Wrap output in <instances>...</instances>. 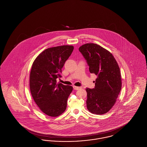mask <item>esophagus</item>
Instances as JSON below:
<instances>
[{
  "mask_svg": "<svg viewBox=\"0 0 147 147\" xmlns=\"http://www.w3.org/2000/svg\"><path fill=\"white\" fill-rule=\"evenodd\" d=\"M73 88L76 90H79V89H81L80 87H78V86H73Z\"/></svg>",
  "mask_w": 147,
  "mask_h": 147,
  "instance_id": "34e87169",
  "label": "esophagus"
}]
</instances>
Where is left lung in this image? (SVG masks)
Masks as SVG:
<instances>
[{
	"label": "left lung",
	"instance_id": "1",
	"mask_svg": "<svg viewBox=\"0 0 147 147\" xmlns=\"http://www.w3.org/2000/svg\"><path fill=\"white\" fill-rule=\"evenodd\" d=\"M79 50L86 60L90 73L98 77L95 88H86L87 109L92 113L105 114L115 105L121 90L118 63L110 52L97 44L86 43Z\"/></svg>",
	"mask_w": 147,
	"mask_h": 147
}]
</instances>
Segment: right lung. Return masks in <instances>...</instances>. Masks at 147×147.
Instances as JSON below:
<instances>
[{"label": "right lung", "instance_id": "1", "mask_svg": "<svg viewBox=\"0 0 147 147\" xmlns=\"http://www.w3.org/2000/svg\"><path fill=\"white\" fill-rule=\"evenodd\" d=\"M74 49L63 45L45 49L32 65L30 75L31 95L40 110L51 117H57L65 111L73 87L57 84L56 79Z\"/></svg>", "mask_w": 147, "mask_h": 147}]
</instances>
